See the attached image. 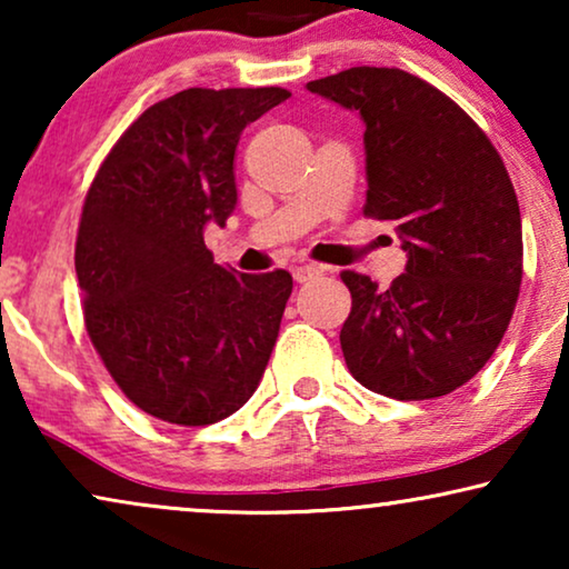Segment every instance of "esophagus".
I'll list each match as a JSON object with an SVG mask.
<instances>
[{"label":"esophagus","instance_id":"esophagus-1","mask_svg":"<svg viewBox=\"0 0 569 569\" xmlns=\"http://www.w3.org/2000/svg\"><path fill=\"white\" fill-rule=\"evenodd\" d=\"M321 274H323V267H318V263H300V267L292 269V277L298 279V282H310V279Z\"/></svg>","mask_w":569,"mask_h":569}]
</instances>
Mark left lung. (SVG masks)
Instances as JSON below:
<instances>
[{
  "label": "left lung",
  "mask_w": 569,
  "mask_h": 569,
  "mask_svg": "<svg viewBox=\"0 0 569 569\" xmlns=\"http://www.w3.org/2000/svg\"><path fill=\"white\" fill-rule=\"evenodd\" d=\"M306 88L365 123V214L393 220L407 269L388 290L341 271L352 313L339 341L357 383L438 399L477 376L516 310L520 209L485 131L403 69L352 67Z\"/></svg>",
  "instance_id": "left-lung-1"
}]
</instances>
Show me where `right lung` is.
Segmentation results:
<instances>
[{
	"mask_svg": "<svg viewBox=\"0 0 569 569\" xmlns=\"http://www.w3.org/2000/svg\"><path fill=\"white\" fill-rule=\"evenodd\" d=\"M282 88H189L147 108L92 181L74 267L84 326L131 403L201 427L251 399L292 292L284 269L214 263L204 228L238 204L236 147Z\"/></svg>",
	"mask_w": 569,
	"mask_h": 569,
	"instance_id": "1",
	"label": "right lung"
}]
</instances>
